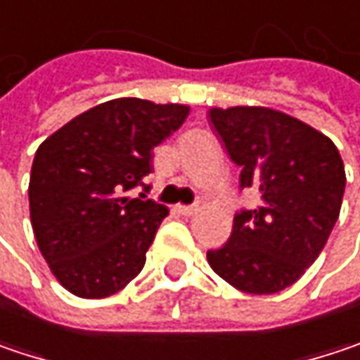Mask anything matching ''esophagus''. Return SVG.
<instances>
[{"label": "esophagus", "instance_id": "34e87169", "mask_svg": "<svg viewBox=\"0 0 360 360\" xmlns=\"http://www.w3.org/2000/svg\"><path fill=\"white\" fill-rule=\"evenodd\" d=\"M198 209H196V205H178V213L180 215H184V217H191L194 215Z\"/></svg>", "mask_w": 360, "mask_h": 360}]
</instances>
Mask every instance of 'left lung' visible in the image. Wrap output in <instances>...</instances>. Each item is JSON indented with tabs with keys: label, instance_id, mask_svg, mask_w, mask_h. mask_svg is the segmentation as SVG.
I'll return each mask as SVG.
<instances>
[{
	"label": "left lung",
	"instance_id": "8db88e82",
	"mask_svg": "<svg viewBox=\"0 0 360 360\" xmlns=\"http://www.w3.org/2000/svg\"><path fill=\"white\" fill-rule=\"evenodd\" d=\"M209 118L242 167L240 188H256L260 202L236 213L229 240L207 260L244 293H278L316 262L334 229L347 186L342 158L320 131L272 108H211Z\"/></svg>",
	"mask_w": 360,
	"mask_h": 360
}]
</instances>
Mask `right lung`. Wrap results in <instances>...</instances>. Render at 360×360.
I'll use <instances>...</instances> for the list:
<instances>
[{
	"label": "right lung",
	"mask_w": 360,
	"mask_h": 360,
	"mask_svg": "<svg viewBox=\"0 0 360 360\" xmlns=\"http://www.w3.org/2000/svg\"><path fill=\"white\" fill-rule=\"evenodd\" d=\"M188 106L116 98L42 141L30 172V221L57 281L84 299L120 291L141 272L167 207L131 191L153 172V149Z\"/></svg>",
	"instance_id": "obj_1"
}]
</instances>
